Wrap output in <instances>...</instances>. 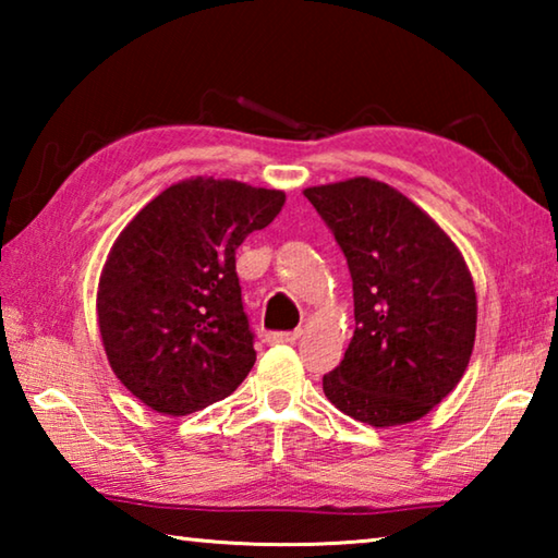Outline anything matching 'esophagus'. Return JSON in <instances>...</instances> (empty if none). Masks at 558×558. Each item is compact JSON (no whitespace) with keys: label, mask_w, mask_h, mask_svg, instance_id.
<instances>
[{"label":"esophagus","mask_w":558,"mask_h":558,"mask_svg":"<svg viewBox=\"0 0 558 558\" xmlns=\"http://www.w3.org/2000/svg\"><path fill=\"white\" fill-rule=\"evenodd\" d=\"M295 339H300L298 329H295V332H272V335H268L270 344H292Z\"/></svg>","instance_id":"34e87169"}]
</instances>
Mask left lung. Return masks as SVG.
Here are the masks:
<instances>
[{
    "mask_svg": "<svg viewBox=\"0 0 558 558\" xmlns=\"http://www.w3.org/2000/svg\"><path fill=\"white\" fill-rule=\"evenodd\" d=\"M332 229L354 288V337L323 376L339 411L374 428L418 421L468 369L477 298L450 235L369 177L305 189Z\"/></svg>",
    "mask_w": 558,
    "mask_h": 558,
    "instance_id": "1",
    "label": "left lung"
}]
</instances>
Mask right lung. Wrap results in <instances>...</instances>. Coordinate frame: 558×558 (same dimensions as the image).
I'll use <instances>...</instances> for the list:
<instances>
[{"instance_id":"1","label":"right lung","mask_w":558,"mask_h":558,"mask_svg":"<svg viewBox=\"0 0 558 558\" xmlns=\"http://www.w3.org/2000/svg\"><path fill=\"white\" fill-rule=\"evenodd\" d=\"M282 204L278 189L196 177L167 186L122 229L100 272L98 327L135 399L186 415L239 389L256 349L235 248Z\"/></svg>"}]
</instances>
